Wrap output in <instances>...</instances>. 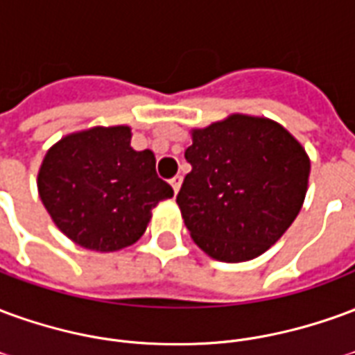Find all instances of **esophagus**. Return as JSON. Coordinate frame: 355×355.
Returning a JSON list of instances; mask_svg holds the SVG:
<instances>
[{"mask_svg":"<svg viewBox=\"0 0 355 355\" xmlns=\"http://www.w3.org/2000/svg\"><path fill=\"white\" fill-rule=\"evenodd\" d=\"M180 184H182V177H180V175H177V177L171 178V186H173L175 193H178V190H180Z\"/></svg>","mask_w":355,"mask_h":355,"instance_id":"obj_1","label":"esophagus"}]
</instances>
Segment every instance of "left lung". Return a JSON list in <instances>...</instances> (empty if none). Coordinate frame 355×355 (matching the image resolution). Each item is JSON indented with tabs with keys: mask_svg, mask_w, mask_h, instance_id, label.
<instances>
[{
	"mask_svg": "<svg viewBox=\"0 0 355 355\" xmlns=\"http://www.w3.org/2000/svg\"><path fill=\"white\" fill-rule=\"evenodd\" d=\"M192 171L177 203L209 257L251 261L274 245L302 207L310 159L282 125L234 114L192 132Z\"/></svg>",
	"mask_w": 355,
	"mask_h": 355,
	"instance_id": "1",
	"label": "left lung"
}]
</instances>
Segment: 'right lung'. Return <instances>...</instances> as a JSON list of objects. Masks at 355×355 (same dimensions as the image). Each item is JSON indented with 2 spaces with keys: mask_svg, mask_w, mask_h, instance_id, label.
<instances>
[{
  "mask_svg": "<svg viewBox=\"0 0 355 355\" xmlns=\"http://www.w3.org/2000/svg\"><path fill=\"white\" fill-rule=\"evenodd\" d=\"M43 205L62 234L91 251H117L144 234L152 209L173 198L150 150L131 148V129L94 127L51 148L37 175Z\"/></svg>",
  "mask_w": 355,
  "mask_h": 355,
  "instance_id": "right-lung-1",
  "label": "right lung"
}]
</instances>
